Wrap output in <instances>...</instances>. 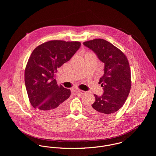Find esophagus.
Returning <instances> with one entry per match:
<instances>
[{
  "label": "esophagus",
  "instance_id": "34e87169",
  "mask_svg": "<svg viewBox=\"0 0 156 156\" xmlns=\"http://www.w3.org/2000/svg\"><path fill=\"white\" fill-rule=\"evenodd\" d=\"M78 92L80 93V94H82V95H84V94H87V92L86 91H84V90H78Z\"/></svg>",
  "mask_w": 156,
  "mask_h": 156
}]
</instances>
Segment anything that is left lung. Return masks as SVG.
<instances>
[{"instance_id":"8db88e82","label":"left lung","mask_w":156,"mask_h":156,"mask_svg":"<svg viewBox=\"0 0 156 156\" xmlns=\"http://www.w3.org/2000/svg\"><path fill=\"white\" fill-rule=\"evenodd\" d=\"M105 64V74L98 83L103 88L101 96L94 95L95 101L89 111L100 118L110 117L124 104L131 88V73L125 55L111 43L94 39L83 43Z\"/></svg>"}]
</instances>
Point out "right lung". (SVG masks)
<instances>
[{"label": "right lung", "mask_w": 156, "mask_h": 156, "mask_svg": "<svg viewBox=\"0 0 156 156\" xmlns=\"http://www.w3.org/2000/svg\"><path fill=\"white\" fill-rule=\"evenodd\" d=\"M77 41H50L32 51L24 72L27 93L32 106L46 117L58 116L66 109L71 91L58 86L55 73L80 48Z\"/></svg>", "instance_id": "1"}]
</instances>
